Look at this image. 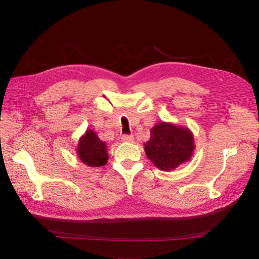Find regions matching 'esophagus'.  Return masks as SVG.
Wrapping results in <instances>:
<instances>
[{
    "instance_id": "34e87169",
    "label": "esophagus",
    "mask_w": 259,
    "mask_h": 259,
    "mask_svg": "<svg viewBox=\"0 0 259 259\" xmlns=\"http://www.w3.org/2000/svg\"><path fill=\"white\" fill-rule=\"evenodd\" d=\"M121 139L123 140V142H132L133 139H134V136H133L132 134H124Z\"/></svg>"
}]
</instances>
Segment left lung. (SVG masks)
<instances>
[{
    "instance_id": "8db88e82",
    "label": "left lung",
    "mask_w": 259,
    "mask_h": 259,
    "mask_svg": "<svg viewBox=\"0 0 259 259\" xmlns=\"http://www.w3.org/2000/svg\"><path fill=\"white\" fill-rule=\"evenodd\" d=\"M150 134V140L145 145V151L156 167L171 170L190 160L194 145L189 130L169 123H159Z\"/></svg>"
}]
</instances>
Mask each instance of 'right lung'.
<instances>
[{
	"instance_id": "add662e5",
	"label": "right lung",
	"mask_w": 259,
	"mask_h": 259,
	"mask_svg": "<svg viewBox=\"0 0 259 259\" xmlns=\"http://www.w3.org/2000/svg\"><path fill=\"white\" fill-rule=\"evenodd\" d=\"M77 153L81 161L89 166H103L108 160L105 143L101 142L92 130L86 131L85 135L80 139Z\"/></svg>"
}]
</instances>
